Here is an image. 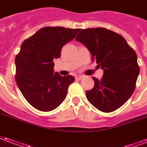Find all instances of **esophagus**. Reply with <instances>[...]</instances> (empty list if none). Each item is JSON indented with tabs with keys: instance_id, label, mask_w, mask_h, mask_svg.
Masks as SVG:
<instances>
[{
	"instance_id": "esophagus-1",
	"label": "esophagus",
	"mask_w": 147,
	"mask_h": 147,
	"mask_svg": "<svg viewBox=\"0 0 147 147\" xmlns=\"http://www.w3.org/2000/svg\"><path fill=\"white\" fill-rule=\"evenodd\" d=\"M83 76H79V75H78V76H76V77H75V78H76V80H82V79H83Z\"/></svg>"
}]
</instances>
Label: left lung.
<instances>
[{"label":"left lung","mask_w":147,"mask_h":147,"mask_svg":"<svg viewBox=\"0 0 147 147\" xmlns=\"http://www.w3.org/2000/svg\"><path fill=\"white\" fill-rule=\"evenodd\" d=\"M76 40L89 49L92 61L104 71L100 80L93 77L94 86L86 91V98L102 112L117 110L136 86L139 66L136 52L120 34L102 27L81 29Z\"/></svg>","instance_id":"8db88e82"}]
</instances>
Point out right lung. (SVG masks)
Masks as SVG:
<instances>
[{
	"mask_svg": "<svg viewBox=\"0 0 147 147\" xmlns=\"http://www.w3.org/2000/svg\"><path fill=\"white\" fill-rule=\"evenodd\" d=\"M78 31L63 27H42L22 43L15 59V79L25 99L38 110L49 112L57 108L75 81L70 75L53 74V61L61 57L63 45Z\"/></svg>",
	"mask_w": 147,
	"mask_h": 147,
	"instance_id": "1",
	"label": "right lung"
}]
</instances>
